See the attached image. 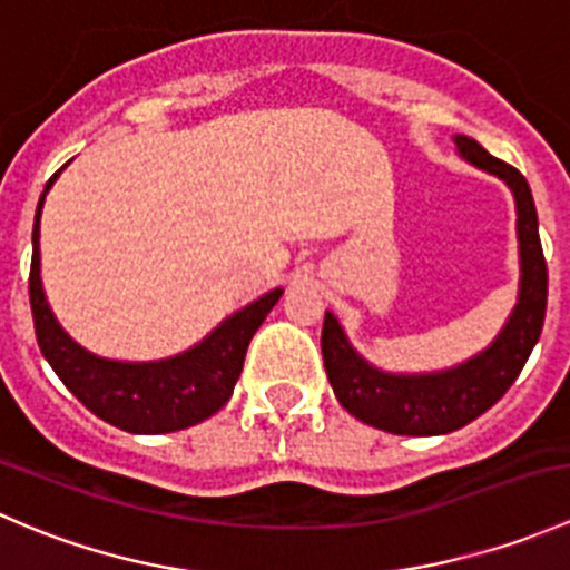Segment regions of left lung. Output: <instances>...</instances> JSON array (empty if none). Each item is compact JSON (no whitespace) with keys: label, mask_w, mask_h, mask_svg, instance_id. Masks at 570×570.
I'll return each mask as SVG.
<instances>
[{"label":"left lung","mask_w":570,"mask_h":570,"mask_svg":"<svg viewBox=\"0 0 570 570\" xmlns=\"http://www.w3.org/2000/svg\"><path fill=\"white\" fill-rule=\"evenodd\" d=\"M455 146L463 159L499 176L513 189L521 258L519 303L499 336L482 353L452 370L428 372V375H392L366 364L347 342L338 320L325 312L322 361L333 394L355 419L394 435H444L474 422L513 386L543 331L549 273L540 248L538 212H534L530 184L513 165L491 157L471 137L455 135Z\"/></svg>","instance_id":"1"}]
</instances>
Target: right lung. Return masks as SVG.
Masks as SVG:
<instances>
[{
    "mask_svg": "<svg viewBox=\"0 0 570 570\" xmlns=\"http://www.w3.org/2000/svg\"><path fill=\"white\" fill-rule=\"evenodd\" d=\"M55 176L46 181L38 200L32 226V267H30V306L36 320L38 347L66 389L112 428L126 433L159 435L193 428L212 413L220 411L232 396L243 372L245 353L253 333L258 331L269 308L278 303L284 289H273L245 306L243 312L223 320L204 342L165 361H109L79 347L60 327L46 303L40 284V209Z\"/></svg>",
    "mask_w": 570,
    "mask_h": 570,
    "instance_id": "1",
    "label": "right lung"
}]
</instances>
